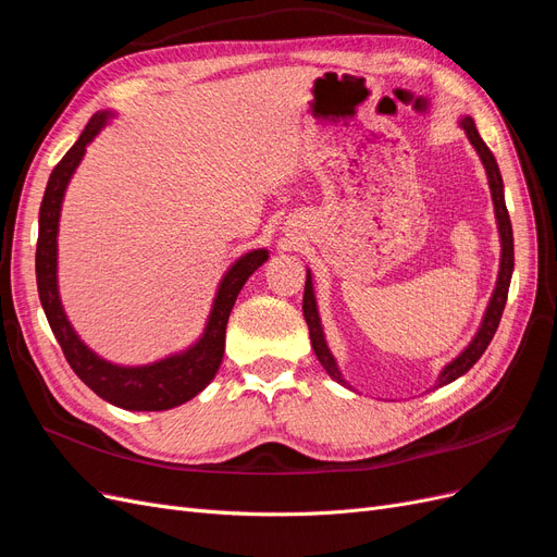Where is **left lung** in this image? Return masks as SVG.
Listing matches in <instances>:
<instances>
[{"label":"left lung","mask_w":557,"mask_h":557,"mask_svg":"<svg viewBox=\"0 0 557 557\" xmlns=\"http://www.w3.org/2000/svg\"><path fill=\"white\" fill-rule=\"evenodd\" d=\"M458 124H461V128L468 133L472 147L476 149L479 159H482V163L486 168V177H488L493 207H495V219H497V230H500L503 256H500V272H497V283H495L493 297L488 301V309L484 313L482 327H479V332L474 334V338L470 341L468 348L443 369V373H440V377L435 382V389L437 387H445V385H449V382H454L456 377H461L463 373H468L476 363V359L484 355V350L488 348V343H491V338H493V334L497 330V324H500L505 304H507L509 283H511V272H513V233H511V221H509V212H507V205H505V186H503V177H500V168H497L495 157L491 154V149L486 147L482 136H479V131H476L472 117H463ZM301 309H304V318H306V324H309V332H311L313 352L320 359L324 371H327L336 382H341V385L350 387L348 382L343 380V375H341V371L336 367V359H334V355L327 348V341H324L320 315H318V304H315V295H313L311 272H306Z\"/></svg>","instance_id":"8db88e82"}]
</instances>
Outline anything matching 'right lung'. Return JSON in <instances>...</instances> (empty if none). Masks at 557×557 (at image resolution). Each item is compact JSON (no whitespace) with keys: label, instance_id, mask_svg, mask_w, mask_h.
Listing matches in <instances>:
<instances>
[{"label":"right lung","instance_id":"obj_1","mask_svg":"<svg viewBox=\"0 0 557 557\" xmlns=\"http://www.w3.org/2000/svg\"><path fill=\"white\" fill-rule=\"evenodd\" d=\"M108 117L110 112L94 114L85 131L81 133V138L66 151L64 159L54 165L48 180L41 212H38V297H41L50 330L54 338L60 341L69 367L94 394H99L103 400L124 410H170L198 396L209 382L214 380L225 352V327L230 311H233L235 299L248 276L270 258V251H267V248H258V251L242 256L233 267H230L219 285L205 334L196 341V345H190L188 350L180 355H170L154 363H147V367H117V363H110L96 352H91L81 341V336L73 332L71 322L64 313V306L60 301V290H57V230H60L64 190L73 177L75 168L81 165L87 145L99 136V131L106 126Z\"/></svg>","mask_w":557,"mask_h":557}]
</instances>
